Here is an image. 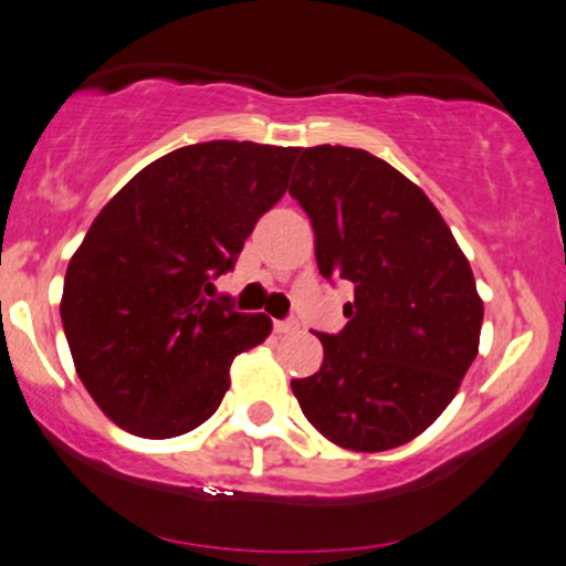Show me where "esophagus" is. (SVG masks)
Listing matches in <instances>:
<instances>
[{
  "mask_svg": "<svg viewBox=\"0 0 566 566\" xmlns=\"http://www.w3.org/2000/svg\"><path fill=\"white\" fill-rule=\"evenodd\" d=\"M300 328V324L295 318H284V321H274V332L276 334H292V332H297Z\"/></svg>",
  "mask_w": 566,
  "mask_h": 566,
  "instance_id": "34e87169",
  "label": "esophagus"
}]
</instances>
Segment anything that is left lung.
I'll return each instance as SVG.
<instances>
[{
	"label": "left lung",
	"mask_w": 566,
	"mask_h": 566,
	"mask_svg": "<svg viewBox=\"0 0 566 566\" xmlns=\"http://www.w3.org/2000/svg\"><path fill=\"white\" fill-rule=\"evenodd\" d=\"M290 196L316 232L324 279H345L347 326L295 378L300 410L353 452L420 436L452 402L481 342L483 300L452 230L418 185L363 148L300 151Z\"/></svg>",
	"instance_id": "obj_1"
}]
</instances>
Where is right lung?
<instances>
[{"label": "right lung", "mask_w": 566, "mask_h": 566, "mask_svg": "<svg viewBox=\"0 0 566 566\" xmlns=\"http://www.w3.org/2000/svg\"><path fill=\"white\" fill-rule=\"evenodd\" d=\"M297 148L211 140L140 169L70 259L62 326L93 402L127 433L171 439L217 412L266 313L211 300L255 221L284 196Z\"/></svg>", "instance_id": "add662e5"}]
</instances>
